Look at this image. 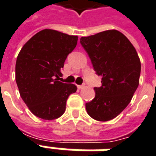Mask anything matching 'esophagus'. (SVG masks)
<instances>
[{
  "label": "esophagus",
  "mask_w": 156,
  "mask_h": 156,
  "mask_svg": "<svg viewBox=\"0 0 156 156\" xmlns=\"http://www.w3.org/2000/svg\"><path fill=\"white\" fill-rule=\"evenodd\" d=\"M77 87H78V88H79V89H80V88H83V87H84V84L78 85V86H77Z\"/></svg>",
  "instance_id": "esophagus-1"
}]
</instances>
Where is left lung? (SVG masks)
I'll list each match as a JSON object with an SVG mask.
<instances>
[{"mask_svg":"<svg viewBox=\"0 0 156 156\" xmlns=\"http://www.w3.org/2000/svg\"><path fill=\"white\" fill-rule=\"evenodd\" d=\"M101 87H95V97L86 103L90 117L108 121L126 108L139 86L141 65L137 51L125 36L108 30L80 38Z\"/></svg>","mask_w":156,"mask_h":156,"instance_id":"8db88e82","label":"left lung"}]
</instances>
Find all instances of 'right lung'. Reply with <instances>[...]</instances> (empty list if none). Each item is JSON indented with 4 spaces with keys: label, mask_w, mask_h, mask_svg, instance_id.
<instances>
[{
    "label": "right lung",
    "mask_w": 156,
    "mask_h": 156,
    "mask_svg": "<svg viewBox=\"0 0 156 156\" xmlns=\"http://www.w3.org/2000/svg\"><path fill=\"white\" fill-rule=\"evenodd\" d=\"M77 43V36L44 29L19 52L16 82L22 100L37 117L52 120L62 116L68 96L77 90L74 84L59 81L65 60Z\"/></svg>",
    "instance_id": "1"
}]
</instances>
